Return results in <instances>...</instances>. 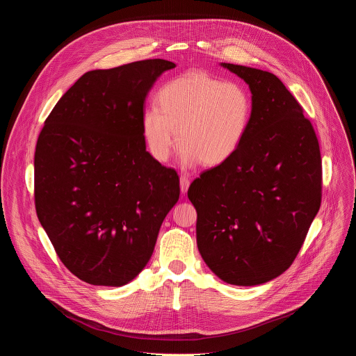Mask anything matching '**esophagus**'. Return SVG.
<instances>
[{"label":"esophagus","mask_w":356,"mask_h":356,"mask_svg":"<svg viewBox=\"0 0 356 356\" xmlns=\"http://www.w3.org/2000/svg\"><path fill=\"white\" fill-rule=\"evenodd\" d=\"M188 186H190V180H188V177H187V176H180V190H181V193H183V194H184V193H187Z\"/></svg>","instance_id":"esophagus-1"}]
</instances>
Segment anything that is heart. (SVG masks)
Instances as JSON below:
<instances>
[{
	"mask_svg": "<svg viewBox=\"0 0 356 356\" xmlns=\"http://www.w3.org/2000/svg\"><path fill=\"white\" fill-rule=\"evenodd\" d=\"M159 108L146 107L142 136L155 159H169L177 142L184 166H217L242 145L252 120V98L239 83L191 70L168 81L158 92Z\"/></svg>",
	"mask_w": 356,
	"mask_h": 356,
	"instance_id": "obj_1",
	"label": "heart"
}]
</instances>
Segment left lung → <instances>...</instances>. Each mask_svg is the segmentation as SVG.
Instances as JSON below:
<instances>
[{
	"label": "left lung",
	"instance_id": "obj_1",
	"mask_svg": "<svg viewBox=\"0 0 356 356\" xmlns=\"http://www.w3.org/2000/svg\"><path fill=\"white\" fill-rule=\"evenodd\" d=\"M221 66L249 86L252 120L236 154L202 172L187 195L207 266L225 283L257 286L290 268L320 210V146L301 106L273 73Z\"/></svg>",
	"mask_w": 356,
	"mask_h": 356
}]
</instances>
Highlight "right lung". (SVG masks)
I'll return each mask as SVG.
<instances>
[{
    "instance_id": "obj_1",
    "label": "right lung",
    "mask_w": 356,
    "mask_h": 356,
    "mask_svg": "<svg viewBox=\"0 0 356 356\" xmlns=\"http://www.w3.org/2000/svg\"><path fill=\"white\" fill-rule=\"evenodd\" d=\"M175 67L149 59L87 72L39 134L36 214L63 265L86 283L134 280L179 200L176 170L146 150L140 125L147 92Z\"/></svg>"
}]
</instances>
